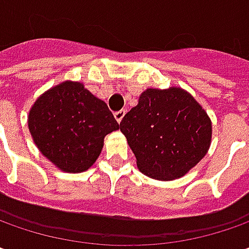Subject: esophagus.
Returning <instances> with one entry per match:
<instances>
[{
  "mask_svg": "<svg viewBox=\"0 0 249 249\" xmlns=\"http://www.w3.org/2000/svg\"><path fill=\"white\" fill-rule=\"evenodd\" d=\"M124 115H126V110L124 109L115 112V119H116V122H118V123H120V122H122V119L124 118Z\"/></svg>",
  "mask_w": 249,
  "mask_h": 249,
  "instance_id": "34e87169",
  "label": "esophagus"
}]
</instances>
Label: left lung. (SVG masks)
<instances>
[{"label":"left lung","mask_w":249,"mask_h":249,"mask_svg":"<svg viewBox=\"0 0 249 249\" xmlns=\"http://www.w3.org/2000/svg\"><path fill=\"white\" fill-rule=\"evenodd\" d=\"M120 131L141 173L155 180H175L206 155L212 122L188 91L147 89L122 119Z\"/></svg>","instance_id":"1"}]
</instances>
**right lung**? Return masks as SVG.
Returning <instances> with one entry per match:
<instances>
[{"label": "right lung", "mask_w": 249, "mask_h": 249, "mask_svg": "<svg viewBox=\"0 0 249 249\" xmlns=\"http://www.w3.org/2000/svg\"><path fill=\"white\" fill-rule=\"evenodd\" d=\"M38 151L59 170L82 173L100 157L107 134L119 129L108 105L83 83H59L43 92L27 116Z\"/></svg>", "instance_id": "add662e5"}]
</instances>
